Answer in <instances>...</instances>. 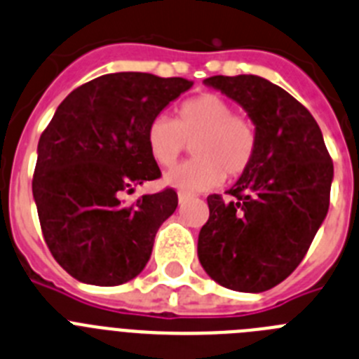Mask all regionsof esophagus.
<instances>
[{
  "instance_id": "obj_1",
  "label": "esophagus",
  "mask_w": 359,
  "mask_h": 359,
  "mask_svg": "<svg viewBox=\"0 0 359 359\" xmlns=\"http://www.w3.org/2000/svg\"><path fill=\"white\" fill-rule=\"evenodd\" d=\"M188 201H189L188 195H184V193H179V205H184Z\"/></svg>"
}]
</instances>
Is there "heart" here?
<instances>
[{
    "mask_svg": "<svg viewBox=\"0 0 359 359\" xmlns=\"http://www.w3.org/2000/svg\"><path fill=\"white\" fill-rule=\"evenodd\" d=\"M193 142V161L164 173V184L184 195L202 193L224 180L240 177L257 151V130L217 93L184 102L177 119L157 115L146 130L149 155L158 166H171Z\"/></svg>",
    "mask_w": 359,
    "mask_h": 359,
    "instance_id": "obj_1",
    "label": "heart"
}]
</instances>
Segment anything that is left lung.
<instances>
[{"instance_id":"obj_1","label":"left lung","mask_w":359,"mask_h":359,"mask_svg":"<svg viewBox=\"0 0 359 359\" xmlns=\"http://www.w3.org/2000/svg\"><path fill=\"white\" fill-rule=\"evenodd\" d=\"M205 86L238 102L257 130L251 166L210 195L198 260L217 283L240 292L278 285L304 260L329 211L332 161L322 130L291 93L258 76H213Z\"/></svg>"}]
</instances>
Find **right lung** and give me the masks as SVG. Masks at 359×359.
Returning a JSON list of instances; mask_svg holds the SVG:
<instances>
[{"label": "right lung", "mask_w": 359, "mask_h": 359, "mask_svg": "<svg viewBox=\"0 0 359 359\" xmlns=\"http://www.w3.org/2000/svg\"><path fill=\"white\" fill-rule=\"evenodd\" d=\"M193 81L142 72L106 74L57 106L37 144L32 193L52 257L90 285H121L148 264L173 189L123 195L161 177L146 144L148 124Z\"/></svg>", "instance_id": "1"}]
</instances>
